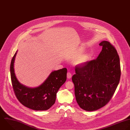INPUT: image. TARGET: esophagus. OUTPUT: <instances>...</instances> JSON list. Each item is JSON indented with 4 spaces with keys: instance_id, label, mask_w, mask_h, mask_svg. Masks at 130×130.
Instances as JSON below:
<instances>
[{
    "instance_id": "obj_1",
    "label": "esophagus",
    "mask_w": 130,
    "mask_h": 130,
    "mask_svg": "<svg viewBox=\"0 0 130 130\" xmlns=\"http://www.w3.org/2000/svg\"><path fill=\"white\" fill-rule=\"evenodd\" d=\"M71 77H72V74L70 72H67V77L68 79H70V78H71Z\"/></svg>"
}]
</instances>
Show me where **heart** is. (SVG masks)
Segmentation results:
<instances>
[{
    "label": "heart",
    "instance_id": "b5f03b06",
    "mask_svg": "<svg viewBox=\"0 0 130 130\" xmlns=\"http://www.w3.org/2000/svg\"><path fill=\"white\" fill-rule=\"evenodd\" d=\"M85 48L83 46L76 48L67 54L66 58L70 60H75V63L76 65H83L86 64L89 60V56L87 55H83L85 52Z\"/></svg>",
    "mask_w": 130,
    "mask_h": 130
}]
</instances>
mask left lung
Returning <instances> with one entry per match:
<instances>
[{
	"instance_id": "8db88e82",
	"label": "left lung",
	"mask_w": 130,
	"mask_h": 130,
	"mask_svg": "<svg viewBox=\"0 0 130 130\" xmlns=\"http://www.w3.org/2000/svg\"><path fill=\"white\" fill-rule=\"evenodd\" d=\"M102 50L96 59L75 67L72 80L76 100L83 109L92 111L107 104L113 96L121 77L120 57L109 41L99 43Z\"/></svg>"
}]
</instances>
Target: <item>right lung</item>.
Masks as SVG:
<instances>
[{"label":"right lung","instance_id":"obj_1","mask_svg":"<svg viewBox=\"0 0 130 130\" xmlns=\"http://www.w3.org/2000/svg\"><path fill=\"white\" fill-rule=\"evenodd\" d=\"M17 51L12 57L10 72L12 88L19 102L26 107L34 110H46L55 103L56 94L67 78V70L64 68L52 71L39 86L31 88L20 83L14 71V62Z\"/></svg>","mask_w":130,"mask_h":130}]
</instances>
